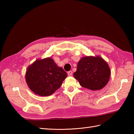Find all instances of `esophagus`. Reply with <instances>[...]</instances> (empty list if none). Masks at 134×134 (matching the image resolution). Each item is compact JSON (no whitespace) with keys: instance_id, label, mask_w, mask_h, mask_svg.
Returning a JSON list of instances; mask_svg holds the SVG:
<instances>
[{"instance_id":"34e87169","label":"esophagus","mask_w":134,"mask_h":134,"mask_svg":"<svg viewBox=\"0 0 134 134\" xmlns=\"http://www.w3.org/2000/svg\"><path fill=\"white\" fill-rule=\"evenodd\" d=\"M67 74H68V75H69V76H71L72 75V71H70L67 72Z\"/></svg>"}]
</instances>
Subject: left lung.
Segmentation results:
<instances>
[{
    "mask_svg": "<svg viewBox=\"0 0 134 134\" xmlns=\"http://www.w3.org/2000/svg\"><path fill=\"white\" fill-rule=\"evenodd\" d=\"M110 70L107 63L98 56H86L79 61L74 78L81 86L92 90H100L108 83Z\"/></svg>",
    "mask_w": 134,
    "mask_h": 134,
    "instance_id": "1",
    "label": "left lung"
}]
</instances>
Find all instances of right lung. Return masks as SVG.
<instances>
[{
    "instance_id": "obj_1",
    "label": "right lung",
    "mask_w": 134,
    "mask_h": 134,
    "mask_svg": "<svg viewBox=\"0 0 134 134\" xmlns=\"http://www.w3.org/2000/svg\"><path fill=\"white\" fill-rule=\"evenodd\" d=\"M67 74L51 58L38 59L27 67L25 78L30 89L40 96H48L60 87Z\"/></svg>"
}]
</instances>
